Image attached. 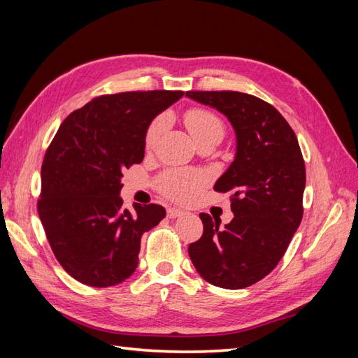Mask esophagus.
Wrapping results in <instances>:
<instances>
[{
    "mask_svg": "<svg viewBox=\"0 0 358 358\" xmlns=\"http://www.w3.org/2000/svg\"><path fill=\"white\" fill-rule=\"evenodd\" d=\"M183 212L180 209H176V208H169L167 209V218L173 220V218H178V216H180Z\"/></svg>",
    "mask_w": 358,
    "mask_h": 358,
    "instance_id": "34e87169",
    "label": "esophagus"
}]
</instances>
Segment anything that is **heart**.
<instances>
[{"label": "heart", "mask_w": 358, "mask_h": 358, "mask_svg": "<svg viewBox=\"0 0 358 358\" xmlns=\"http://www.w3.org/2000/svg\"><path fill=\"white\" fill-rule=\"evenodd\" d=\"M183 122H185L188 131L194 137V140H200L208 136H220L222 138L225 125L222 119L212 110L201 109V107H194L183 115ZM167 128V116L159 115L152 122L149 124L145 134V146L152 149L162 133ZM209 183V176L204 171L199 170H169L162 173L158 187L159 191L164 194L170 200L179 203H185L197 197L200 191Z\"/></svg>", "instance_id": "b5f03b06"}]
</instances>
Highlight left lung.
Returning <instances> with one entry per match:
<instances>
[{
  "instance_id": "left-lung-1",
  "label": "left lung",
  "mask_w": 358,
  "mask_h": 358,
  "mask_svg": "<svg viewBox=\"0 0 358 358\" xmlns=\"http://www.w3.org/2000/svg\"><path fill=\"white\" fill-rule=\"evenodd\" d=\"M230 119L237 154L215 183L230 192L234 218L200 213L203 234L188 246L200 276L215 287L242 289L266 278L278 266L303 218L306 169L296 133L275 107L237 91H188Z\"/></svg>"
}]
</instances>
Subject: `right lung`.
<instances>
[{
	"mask_svg": "<svg viewBox=\"0 0 358 358\" xmlns=\"http://www.w3.org/2000/svg\"><path fill=\"white\" fill-rule=\"evenodd\" d=\"M183 91H131L95 96L71 112L41 164L38 216L53 255L79 282H124L138 263L140 241L166 216L159 204L122 208L125 169L145 157L152 119Z\"/></svg>",
	"mask_w": 358,
	"mask_h": 358,
	"instance_id": "1",
	"label": "right lung"
}]
</instances>
